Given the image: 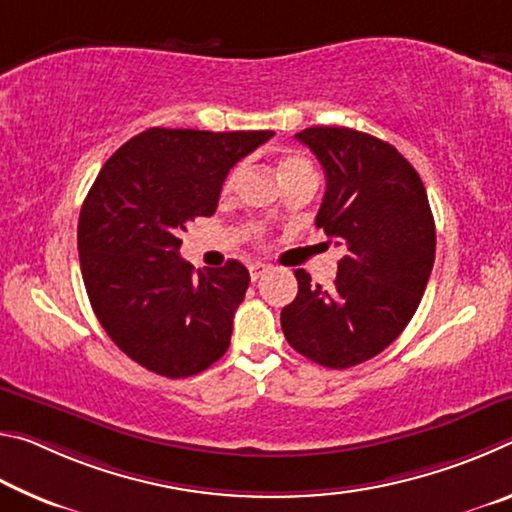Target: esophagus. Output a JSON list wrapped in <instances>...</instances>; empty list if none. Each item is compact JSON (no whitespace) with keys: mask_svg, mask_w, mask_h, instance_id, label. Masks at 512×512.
Here are the masks:
<instances>
[{"mask_svg":"<svg viewBox=\"0 0 512 512\" xmlns=\"http://www.w3.org/2000/svg\"><path fill=\"white\" fill-rule=\"evenodd\" d=\"M248 271H250V277H253V282H257L259 277H262L268 271V266L262 264V262H255V264H250Z\"/></svg>","mask_w":512,"mask_h":512,"instance_id":"esophagus-1","label":"esophagus"}]
</instances>
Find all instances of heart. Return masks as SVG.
Masks as SVG:
<instances>
[{"instance_id": "heart-1", "label": "heart", "mask_w": 512, "mask_h": 512, "mask_svg": "<svg viewBox=\"0 0 512 512\" xmlns=\"http://www.w3.org/2000/svg\"><path fill=\"white\" fill-rule=\"evenodd\" d=\"M300 171H311V162L305 158V155L300 153H287L284 158L280 160V176L287 178V176H293V173H300ZM241 173H244V164H237V167H232L228 176H225L223 185H221V192L223 196L232 194L239 185V178ZM250 230L257 232L259 228L257 225H250Z\"/></svg>"}]
</instances>
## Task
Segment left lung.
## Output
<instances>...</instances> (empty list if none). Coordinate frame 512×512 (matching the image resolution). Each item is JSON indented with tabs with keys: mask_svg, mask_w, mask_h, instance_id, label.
<instances>
[{
	"mask_svg": "<svg viewBox=\"0 0 512 512\" xmlns=\"http://www.w3.org/2000/svg\"><path fill=\"white\" fill-rule=\"evenodd\" d=\"M296 140L323 164L316 225L345 255L332 287L298 268V296L280 323L302 357L343 370L377 357L409 325L436 257V223L418 171L395 146L345 126H311Z\"/></svg>",
	"mask_w": 512,
	"mask_h": 512,
	"instance_id": "left-lung-1",
	"label": "left lung"
}]
</instances>
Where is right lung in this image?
Wrapping results in <instances>:
<instances>
[{
  "label": "right lung",
  "mask_w": 512,
  "mask_h": 512,
  "mask_svg": "<svg viewBox=\"0 0 512 512\" xmlns=\"http://www.w3.org/2000/svg\"><path fill=\"white\" fill-rule=\"evenodd\" d=\"M273 135L149 128L115 151L85 196L79 257L90 305L117 348L155 375H198L228 350L248 268L228 259L194 275L180 235L216 212L228 171Z\"/></svg>",
  "instance_id": "obj_1"
}]
</instances>
